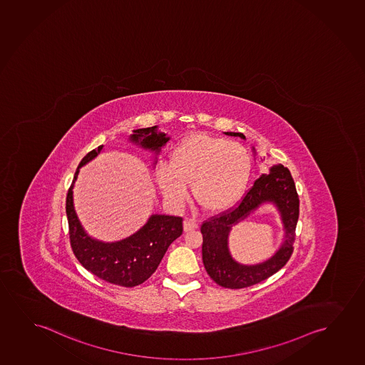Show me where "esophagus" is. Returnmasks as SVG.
<instances>
[{"label":"esophagus","mask_w":365,"mask_h":365,"mask_svg":"<svg viewBox=\"0 0 365 365\" xmlns=\"http://www.w3.org/2000/svg\"><path fill=\"white\" fill-rule=\"evenodd\" d=\"M198 228V225H197L195 221H185L183 222V230H185V232H190V231H193V230H196Z\"/></svg>","instance_id":"esophagus-1"}]
</instances>
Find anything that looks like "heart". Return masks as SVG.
<instances>
[{
  "mask_svg": "<svg viewBox=\"0 0 365 365\" xmlns=\"http://www.w3.org/2000/svg\"><path fill=\"white\" fill-rule=\"evenodd\" d=\"M252 159L237 142L208 134H193L169 153L168 167H158L155 180L164 198L180 206L190 185L195 201L210 213L235 206L249 185Z\"/></svg>",
  "mask_w": 365,
  "mask_h": 365,
  "instance_id": "heart-1",
  "label": "heart"
}]
</instances>
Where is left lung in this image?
I'll return each mask as SVG.
<instances>
[{
  "label": "left lung",
  "mask_w": 365,
  "mask_h": 365,
  "mask_svg": "<svg viewBox=\"0 0 365 365\" xmlns=\"http://www.w3.org/2000/svg\"><path fill=\"white\" fill-rule=\"evenodd\" d=\"M225 134L246 140L242 133L225 132ZM252 153L256 157L255 145H252ZM264 204H272L279 212L284 237L279 249L269 259L254 265L241 264L232 259L229 251V232L233 225ZM297 220L299 196L290 170L282 164H274L269 168V175H261L255 180L254 185L237 207L202 225V259L207 274L216 284L227 289H243L266 280L282 269L290 259L294 251L292 245L295 241Z\"/></svg>",
  "instance_id": "1"
}]
</instances>
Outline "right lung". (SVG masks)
<instances>
[{
    "label": "right lung",
    "mask_w": 365,
    "mask_h": 365,
    "mask_svg": "<svg viewBox=\"0 0 365 365\" xmlns=\"http://www.w3.org/2000/svg\"><path fill=\"white\" fill-rule=\"evenodd\" d=\"M169 139L168 134L160 132L158 125L135 129L128 138L133 145L153 154V167L157 164L160 149ZM103 150L104 145H101L85 155L70 185L66 197L70 243L76 259L93 275L114 285L133 287L140 285L153 275L169 245L183 232L182 218L155 213L149 216L148 221L137 232L120 241L104 242L91 237L85 231L75 211L73 190L80 168L96 158Z\"/></svg>",
    "instance_id": "1"
}]
</instances>
